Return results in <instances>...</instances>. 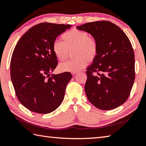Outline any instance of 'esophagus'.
I'll list each match as a JSON object with an SVG mask.
<instances>
[{
    "mask_svg": "<svg viewBox=\"0 0 146 146\" xmlns=\"http://www.w3.org/2000/svg\"><path fill=\"white\" fill-rule=\"evenodd\" d=\"M77 73H78L77 72H73V73H72V75H73V76H75Z\"/></svg>",
    "mask_w": 146,
    "mask_h": 146,
    "instance_id": "34e87169",
    "label": "esophagus"
}]
</instances>
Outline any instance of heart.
Instances as JSON below:
<instances>
[{"mask_svg":"<svg viewBox=\"0 0 146 146\" xmlns=\"http://www.w3.org/2000/svg\"><path fill=\"white\" fill-rule=\"evenodd\" d=\"M62 42L56 41L53 44L52 50L56 58L64 61L68 58L69 51H73V60L59 64L60 72H78L97 58L98 43L95 37L89 36L88 32L73 29L61 36Z\"/></svg>","mask_w":146,"mask_h":146,"instance_id":"obj_1","label":"heart"}]
</instances>
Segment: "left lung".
<instances>
[{
    "label": "left lung",
    "mask_w": 146,
    "mask_h": 146,
    "mask_svg": "<svg viewBox=\"0 0 146 146\" xmlns=\"http://www.w3.org/2000/svg\"><path fill=\"white\" fill-rule=\"evenodd\" d=\"M76 28L90 33L98 43V55L86 71L85 92L89 101L102 110L118 108L127 100L135 78L129 39L109 21L88 23Z\"/></svg>",
    "instance_id": "left-lung-1"
}]
</instances>
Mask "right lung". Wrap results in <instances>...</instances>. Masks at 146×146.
Listing matches in <instances>:
<instances>
[{
	"label": "right lung",
	"mask_w": 146,
	"mask_h": 146,
	"mask_svg": "<svg viewBox=\"0 0 146 146\" xmlns=\"http://www.w3.org/2000/svg\"><path fill=\"white\" fill-rule=\"evenodd\" d=\"M71 26L38 24L23 35L14 49L11 82L20 102L31 111L47 114L62 102L72 75L70 72L51 75L58 64L52 47L56 38Z\"/></svg>",
	"instance_id": "1"
}]
</instances>
